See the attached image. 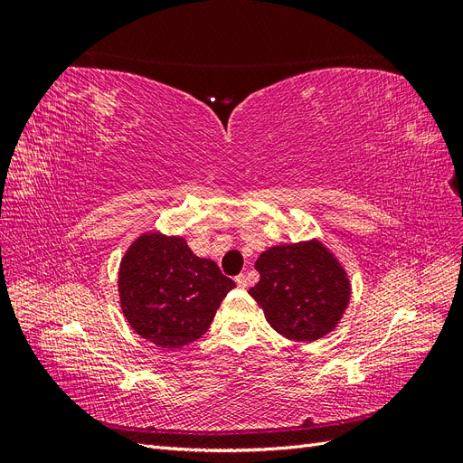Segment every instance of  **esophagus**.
Listing matches in <instances>:
<instances>
[{
    "mask_svg": "<svg viewBox=\"0 0 463 463\" xmlns=\"http://www.w3.org/2000/svg\"><path fill=\"white\" fill-rule=\"evenodd\" d=\"M235 284L240 286V288H247L249 286V279H247L245 274H240V276H235Z\"/></svg>",
    "mask_w": 463,
    "mask_h": 463,
    "instance_id": "obj_1",
    "label": "esophagus"
}]
</instances>
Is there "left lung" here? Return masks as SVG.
<instances>
[{
  "instance_id": "obj_1",
  "label": "left lung",
  "mask_w": 463,
  "mask_h": 463,
  "mask_svg": "<svg viewBox=\"0 0 463 463\" xmlns=\"http://www.w3.org/2000/svg\"><path fill=\"white\" fill-rule=\"evenodd\" d=\"M255 269L260 279L249 289L250 298L284 338L315 342L338 326L352 284L340 260L318 240L266 249Z\"/></svg>"
}]
</instances>
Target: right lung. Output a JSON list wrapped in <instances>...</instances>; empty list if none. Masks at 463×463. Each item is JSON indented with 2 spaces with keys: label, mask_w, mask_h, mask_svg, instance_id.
I'll use <instances>...</instances> for the list:
<instances>
[{
  "label": "right lung",
  "mask_w": 463,
  "mask_h": 463,
  "mask_svg": "<svg viewBox=\"0 0 463 463\" xmlns=\"http://www.w3.org/2000/svg\"><path fill=\"white\" fill-rule=\"evenodd\" d=\"M118 288L131 328L175 349L201 338L235 282L214 260L194 255L184 237L146 232L125 250Z\"/></svg>",
  "instance_id": "add662e5"
}]
</instances>
